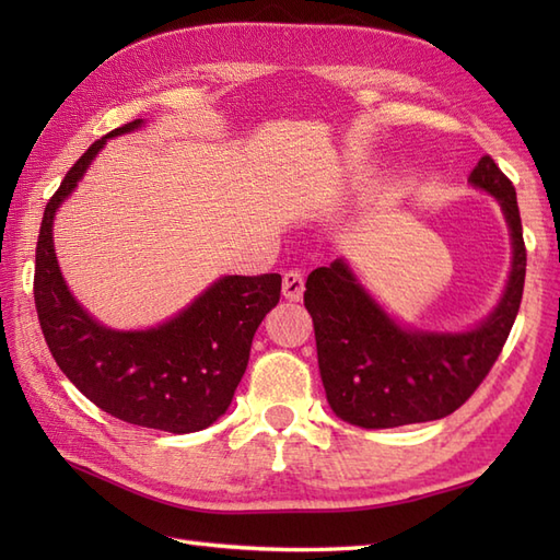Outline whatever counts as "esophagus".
<instances>
[{"label":"esophagus","mask_w":560,"mask_h":560,"mask_svg":"<svg viewBox=\"0 0 560 560\" xmlns=\"http://www.w3.org/2000/svg\"><path fill=\"white\" fill-rule=\"evenodd\" d=\"M303 291H305V279L299 269H289L283 273V295H287L289 301H301Z\"/></svg>","instance_id":"34e87169"}]
</instances>
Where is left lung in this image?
Here are the masks:
<instances>
[{"label":"left lung","instance_id":"left-lung-1","mask_svg":"<svg viewBox=\"0 0 560 560\" xmlns=\"http://www.w3.org/2000/svg\"><path fill=\"white\" fill-rule=\"evenodd\" d=\"M469 183L498 199L513 237L505 293L481 325L459 335L404 329L371 299L343 259L307 277L303 301L315 325L319 375L341 421L397 428L443 419L477 392L501 355L527 271L517 195L491 156L474 165Z\"/></svg>","mask_w":560,"mask_h":560}]
</instances>
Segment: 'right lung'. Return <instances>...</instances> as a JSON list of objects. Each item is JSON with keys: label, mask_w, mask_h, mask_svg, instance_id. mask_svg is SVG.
<instances>
[{"label": "right lung", "mask_w": 560, "mask_h": 560, "mask_svg": "<svg viewBox=\"0 0 560 560\" xmlns=\"http://www.w3.org/2000/svg\"><path fill=\"white\" fill-rule=\"evenodd\" d=\"M137 127L141 120L93 141L47 201L35 247V311L59 371L98 409L135 425L177 435L195 433L231 407L255 331L279 303L281 277H223L180 315L141 331L108 329L83 311L57 265L55 211L71 195L105 141Z\"/></svg>", "instance_id": "right-lung-1"}]
</instances>
